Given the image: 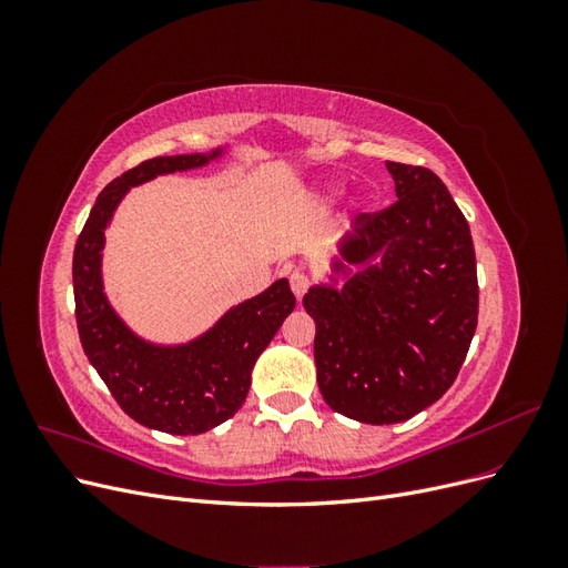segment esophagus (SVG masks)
Wrapping results in <instances>:
<instances>
[{"mask_svg": "<svg viewBox=\"0 0 568 568\" xmlns=\"http://www.w3.org/2000/svg\"><path fill=\"white\" fill-rule=\"evenodd\" d=\"M288 284H291V291H294V294H296V298L301 301V298L307 294V288H311L313 280L307 277L305 272H298V270H296V272L288 277Z\"/></svg>", "mask_w": 568, "mask_h": 568, "instance_id": "esophagus-1", "label": "esophagus"}]
</instances>
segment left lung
<instances>
[{
  "label": "left lung",
  "instance_id": "8db88e82",
  "mask_svg": "<svg viewBox=\"0 0 568 568\" xmlns=\"http://www.w3.org/2000/svg\"><path fill=\"white\" fill-rule=\"evenodd\" d=\"M386 168L398 201L357 215L343 242V257L359 270L341 291L315 286L303 298L317 326L322 398L363 424H398L436 403L457 379L478 322L467 217L428 168Z\"/></svg>",
  "mask_w": 568,
  "mask_h": 568
}]
</instances>
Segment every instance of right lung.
<instances>
[{"label":"right lung","mask_w":568,"mask_h":568,"mask_svg":"<svg viewBox=\"0 0 568 568\" xmlns=\"http://www.w3.org/2000/svg\"><path fill=\"white\" fill-rule=\"evenodd\" d=\"M217 153L159 156L115 178L97 196L73 253L75 320L84 355L128 417L178 436L209 432L244 405L255 359L296 307V296L286 280H277L189 346H151L111 311L101 286V248L115 205L130 186L205 165Z\"/></svg>","instance_id":"add662e5"}]
</instances>
